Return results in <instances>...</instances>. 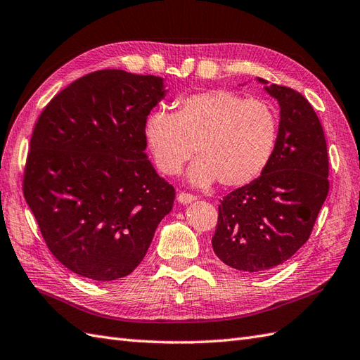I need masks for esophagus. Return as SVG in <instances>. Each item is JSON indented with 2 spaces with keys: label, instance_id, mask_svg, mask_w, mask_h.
<instances>
[{
  "label": "esophagus",
  "instance_id": "obj_1",
  "mask_svg": "<svg viewBox=\"0 0 360 360\" xmlns=\"http://www.w3.org/2000/svg\"><path fill=\"white\" fill-rule=\"evenodd\" d=\"M177 200H179V203H181V205H189V203L195 202L197 197H195V195H191V194H186V193H180V194L177 195Z\"/></svg>",
  "mask_w": 360,
  "mask_h": 360
}]
</instances>
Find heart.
Masks as SVG:
<instances>
[{"instance_id":"b5f03b06","label":"heart","mask_w":360,"mask_h":360,"mask_svg":"<svg viewBox=\"0 0 360 360\" xmlns=\"http://www.w3.org/2000/svg\"><path fill=\"white\" fill-rule=\"evenodd\" d=\"M145 139L157 166L167 175L193 157L188 180L197 188L215 180L225 188L250 185L265 171L278 139L276 110L228 89L191 94L174 114L154 110L145 120Z\"/></svg>"}]
</instances>
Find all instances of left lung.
Here are the masks:
<instances>
[{
  "instance_id": "obj_1",
  "label": "left lung",
  "mask_w": 360,
  "mask_h": 360,
  "mask_svg": "<svg viewBox=\"0 0 360 360\" xmlns=\"http://www.w3.org/2000/svg\"><path fill=\"white\" fill-rule=\"evenodd\" d=\"M281 108L278 139L259 179L219 206L212 250L225 265L262 274L291 259L313 231L328 195V153L313 106L291 87L257 77Z\"/></svg>"
}]
</instances>
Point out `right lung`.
I'll list each match as a JSON object with an SVG mask.
<instances>
[{
    "label": "right lung",
    "instance_id": "right-lung-1",
    "mask_svg": "<svg viewBox=\"0 0 360 360\" xmlns=\"http://www.w3.org/2000/svg\"><path fill=\"white\" fill-rule=\"evenodd\" d=\"M165 79L105 69L55 95L30 139L22 191L47 248L92 281L140 265L175 191L145 153Z\"/></svg>",
    "mask_w": 360,
    "mask_h": 360
}]
</instances>
